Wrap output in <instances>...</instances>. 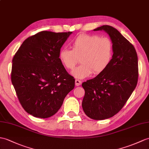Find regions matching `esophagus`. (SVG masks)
I'll list each match as a JSON object with an SVG mask.
<instances>
[{
	"label": "esophagus",
	"instance_id": "esophagus-1",
	"mask_svg": "<svg viewBox=\"0 0 149 149\" xmlns=\"http://www.w3.org/2000/svg\"><path fill=\"white\" fill-rule=\"evenodd\" d=\"M75 86H80L82 84V81L79 80V79H75Z\"/></svg>",
	"mask_w": 149,
	"mask_h": 149
}]
</instances>
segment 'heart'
<instances>
[{
  "mask_svg": "<svg viewBox=\"0 0 149 149\" xmlns=\"http://www.w3.org/2000/svg\"><path fill=\"white\" fill-rule=\"evenodd\" d=\"M113 56V44L108 37L97 35L81 34L72 42V49L61 48L59 60L68 70H72L78 63H81L72 72L75 78L84 79L93 72L101 74L109 67Z\"/></svg>",
  "mask_w": 149,
  "mask_h": 149,
  "instance_id": "heart-1",
  "label": "heart"
}]
</instances>
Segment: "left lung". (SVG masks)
Instances as JSON below:
<instances>
[{
	"label": "left lung",
	"instance_id": "left-lung-1",
	"mask_svg": "<svg viewBox=\"0 0 149 149\" xmlns=\"http://www.w3.org/2000/svg\"><path fill=\"white\" fill-rule=\"evenodd\" d=\"M93 30H104L109 34L113 56L105 70L82 84L85 90L82 107L89 118L103 120L118 113L135 89L138 56L133 44L115 28L103 25Z\"/></svg>",
	"mask_w": 149,
	"mask_h": 149
}]
</instances>
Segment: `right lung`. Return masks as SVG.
I'll return each mask as SVG.
<instances>
[{
	"instance_id": "obj_1",
	"label": "right lung",
	"mask_w": 149,
	"mask_h": 149,
	"mask_svg": "<svg viewBox=\"0 0 149 149\" xmlns=\"http://www.w3.org/2000/svg\"><path fill=\"white\" fill-rule=\"evenodd\" d=\"M72 32L42 31L24 41L13 59L11 82L21 105L39 118L53 116L74 88L58 54Z\"/></svg>"
}]
</instances>
